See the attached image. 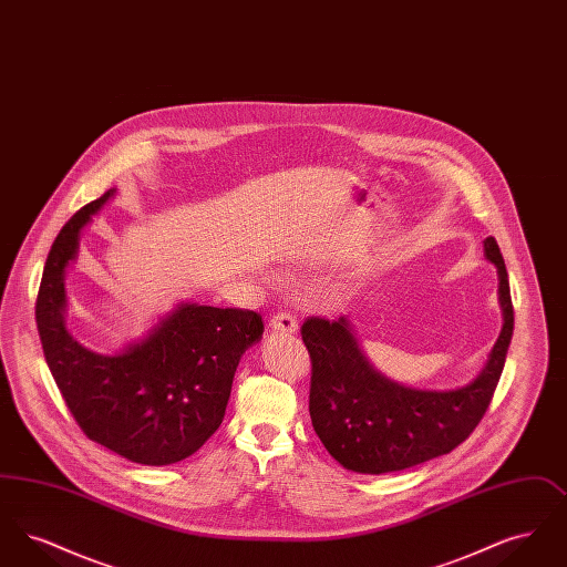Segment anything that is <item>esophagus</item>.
I'll return each mask as SVG.
<instances>
[{
    "mask_svg": "<svg viewBox=\"0 0 567 567\" xmlns=\"http://www.w3.org/2000/svg\"><path fill=\"white\" fill-rule=\"evenodd\" d=\"M271 329L285 331V333H296L297 319L291 312H276L270 319Z\"/></svg>",
    "mask_w": 567,
    "mask_h": 567,
    "instance_id": "34e87169",
    "label": "esophagus"
}]
</instances>
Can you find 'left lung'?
Segmentation results:
<instances>
[{
    "label": "left lung",
    "instance_id": "left-lung-1",
    "mask_svg": "<svg viewBox=\"0 0 567 567\" xmlns=\"http://www.w3.org/2000/svg\"><path fill=\"white\" fill-rule=\"evenodd\" d=\"M486 259L497 266L504 327L481 377L455 391H416L380 377L359 351L351 327L310 317L301 340L310 354V419L329 455L359 474H386L457 449L493 400L513 340L514 308L495 238Z\"/></svg>",
    "mask_w": 567,
    "mask_h": 567
}]
</instances>
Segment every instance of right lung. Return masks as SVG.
<instances>
[{"label": "right lung", "mask_w": 567, "mask_h": 567, "mask_svg": "<svg viewBox=\"0 0 567 567\" xmlns=\"http://www.w3.org/2000/svg\"><path fill=\"white\" fill-rule=\"evenodd\" d=\"M114 190L82 206L44 264L35 323L61 398L82 433L142 465L189 457L218 430L243 352L264 336L259 312L183 303L121 354L86 351L65 329L63 274L81 229Z\"/></svg>", "instance_id": "1"}]
</instances>
